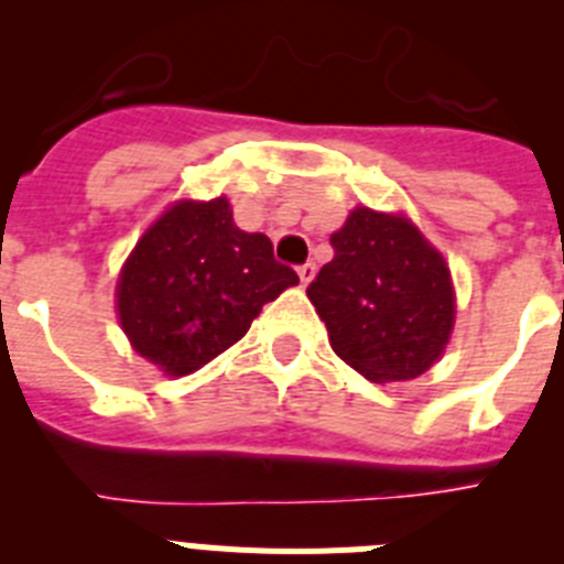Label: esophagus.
I'll use <instances>...</instances> for the list:
<instances>
[{
  "label": "esophagus",
  "mask_w": 564,
  "mask_h": 564,
  "mask_svg": "<svg viewBox=\"0 0 564 564\" xmlns=\"http://www.w3.org/2000/svg\"><path fill=\"white\" fill-rule=\"evenodd\" d=\"M313 273H316V265H313V262H305V265H299V279H302V285H307V282H311Z\"/></svg>",
  "instance_id": "34e87169"
}]
</instances>
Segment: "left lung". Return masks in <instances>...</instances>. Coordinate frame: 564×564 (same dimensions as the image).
Returning a JSON list of instances; mask_svg holds the SVG:
<instances>
[{
  "mask_svg": "<svg viewBox=\"0 0 564 564\" xmlns=\"http://www.w3.org/2000/svg\"><path fill=\"white\" fill-rule=\"evenodd\" d=\"M307 285L330 347L370 381H412L449 344L455 291L446 259L403 214L358 206Z\"/></svg>",
  "mask_w": 564,
  "mask_h": 564,
  "instance_id": "8db88e82",
  "label": "left lung"
}]
</instances>
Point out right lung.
Here are the masks:
<instances>
[{"instance_id": "right-lung-1", "label": "right lung", "mask_w": 564, "mask_h": 564, "mask_svg": "<svg viewBox=\"0 0 564 564\" xmlns=\"http://www.w3.org/2000/svg\"><path fill=\"white\" fill-rule=\"evenodd\" d=\"M299 285L265 234L234 223L226 197L181 200L147 228L118 279V318L134 352L188 376L246 336L262 305Z\"/></svg>"}]
</instances>
